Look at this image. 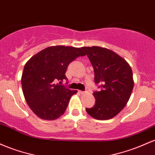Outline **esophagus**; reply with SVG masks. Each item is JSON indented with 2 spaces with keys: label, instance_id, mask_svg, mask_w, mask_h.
<instances>
[{
  "label": "esophagus",
  "instance_id": "34e87169",
  "mask_svg": "<svg viewBox=\"0 0 155 155\" xmlns=\"http://www.w3.org/2000/svg\"><path fill=\"white\" fill-rule=\"evenodd\" d=\"M79 92H80V93H81V94H86L87 91H80Z\"/></svg>",
  "mask_w": 155,
  "mask_h": 155
}]
</instances>
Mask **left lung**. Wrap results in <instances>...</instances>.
Returning <instances> with one entry per match:
<instances>
[{
  "mask_svg": "<svg viewBox=\"0 0 155 155\" xmlns=\"http://www.w3.org/2000/svg\"><path fill=\"white\" fill-rule=\"evenodd\" d=\"M94 71V82L100 91H94L95 104L86 112L93 118L107 120L117 115L129 100L134 86L129 64L112 50L101 47H83Z\"/></svg>",
  "mask_w": 155,
  "mask_h": 155,
  "instance_id": "8db88e82",
  "label": "left lung"
}]
</instances>
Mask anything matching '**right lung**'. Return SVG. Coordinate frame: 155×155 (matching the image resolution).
<instances>
[{
    "label": "right lung",
    "instance_id": "1",
    "mask_svg": "<svg viewBox=\"0 0 155 155\" xmlns=\"http://www.w3.org/2000/svg\"><path fill=\"white\" fill-rule=\"evenodd\" d=\"M82 48L52 46L30 58L22 72L21 83L25 101L33 112L45 120L58 119L64 114L76 90L61 83L67 81L65 73L69 64L85 55Z\"/></svg>",
    "mask_w": 155,
    "mask_h": 155
}]
</instances>
